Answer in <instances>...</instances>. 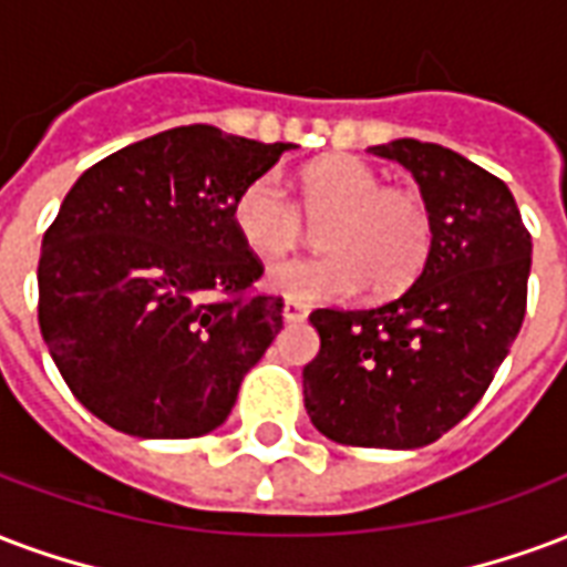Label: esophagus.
<instances>
[{
    "mask_svg": "<svg viewBox=\"0 0 567 567\" xmlns=\"http://www.w3.org/2000/svg\"><path fill=\"white\" fill-rule=\"evenodd\" d=\"M282 316L285 321H303V318L309 316V309H306L303 303H297V300H285Z\"/></svg>",
    "mask_w": 567,
    "mask_h": 567,
    "instance_id": "34e87169",
    "label": "esophagus"
}]
</instances>
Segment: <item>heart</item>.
<instances>
[{
	"label": "heart",
	"mask_w": 567,
	"mask_h": 567,
	"mask_svg": "<svg viewBox=\"0 0 567 567\" xmlns=\"http://www.w3.org/2000/svg\"><path fill=\"white\" fill-rule=\"evenodd\" d=\"M318 228L324 255L272 264L267 288L297 303L354 297L363 285L393 295L412 285L433 251V213L414 188L384 186V177L354 155H330L300 177V204L279 174L249 179L230 204V221L246 249L279 258Z\"/></svg>",
	"instance_id": "obj_1"
}]
</instances>
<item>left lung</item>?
I'll return each mask as SVG.
<instances>
[{"instance_id":"obj_1","label":"left lung","mask_w":567,"mask_h":567,"mask_svg":"<svg viewBox=\"0 0 567 567\" xmlns=\"http://www.w3.org/2000/svg\"><path fill=\"white\" fill-rule=\"evenodd\" d=\"M400 162L433 213V251L400 297L316 309L303 369L318 433L351 447H423L472 412L526 316L532 234L511 188L454 150L414 137L369 146Z\"/></svg>"}]
</instances>
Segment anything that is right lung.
<instances>
[{
	"label": "right lung",
	"instance_id": "add662e5",
	"mask_svg": "<svg viewBox=\"0 0 567 567\" xmlns=\"http://www.w3.org/2000/svg\"><path fill=\"white\" fill-rule=\"evenodd\" d=\"M295 144L179 125L83 171L44 230L38 327L71 393L120 433H213L282 330L230 204Z\"/></svg>",
	"mask_w": 567,
	"mask_h": 567
}]
</instances>
